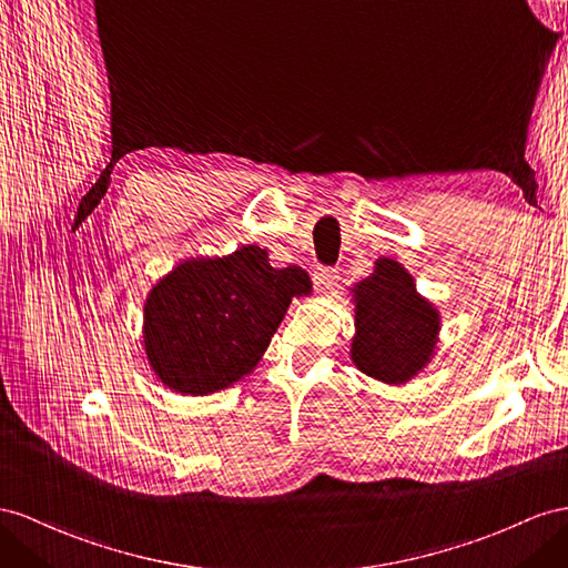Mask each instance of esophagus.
I'll list each match as a JSON object with an SVG mask.
<instances>
[{"label": "esophagus", "mask_w": 568, "mask_h": 568, "mask_svg": "<svg viewBox=\"0 0 568 568\" xmlns=\"http://www.w3.org/2000/svg\"><path fill=\"white\" fill-rule=\"evenodd\" d=\"M314 285L318 293H328V290L338 285V271L333 266H318L314 271Z\"/></svg>", "instance_id": "34e87169"}]
</instances>
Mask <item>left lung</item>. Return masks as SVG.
Returning <instances> with one entry per match:
<instances>
[{
	"instance_id": "left-lung-1",
	"label": "left lung",
	"mask_w": 568,
	"mask_h": 568,
	"mask_svg": "<svg viewBox=\"0 0 568 568\" xmlns=\"http://www.w3.org/2000/svg\"><path fill=\"white\" fill-rule=\"evenodd\" d=\"M353 362L386 384H405L434 355L439 314L415 293L413 275L394 258L355 285Z\"/></svg>"
}]
</instances>
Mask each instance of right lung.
Wrapping results in <instances>:
<instances>
[{"label": "right lung", "mask_w": 568, "mask_h": 568, "mask_svg": "<svg viewBox=\"0 0 568 568\" xmlns=\"http://www.w3.org/2000/svg\"><path fill=\"white\" fill-rule=\"evenodd\" d=\"M312 283L300 266L273 268L261 246L184 261L143 307L151 367L180 394L206 396L250 374L295 295Z\"/></svg>", "instance_id": "right-lung-1"}]
</instances>
